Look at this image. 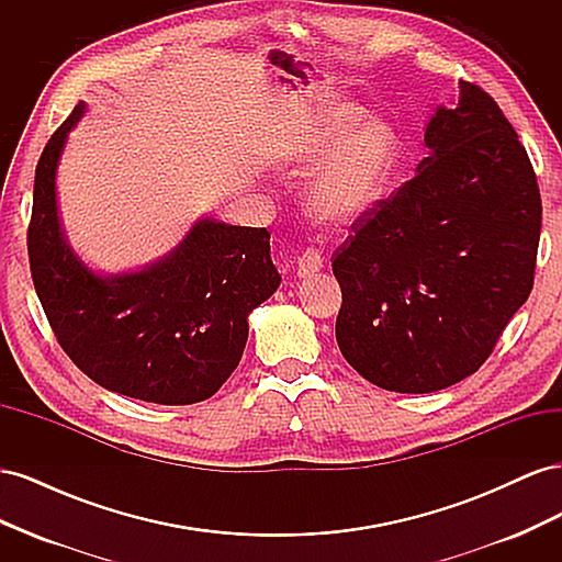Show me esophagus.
<instances>
[{
	"mask_svg": "<svg viewBox=\"0 0 562 562\" xmlns=\"http://www.w3.org/2000/svg\"><path fill=\"white\" fill-rule=\"evenodd\" d=\"M323 267V255L316 248H307L297 255V274L304 277H312L316 271H321Z\"/></svg>",
	"mask_w": 562,
	"mask_h": 562,
	"instance_id": "esophagus-1",
	"label": "esophagus"
}]
</instances>
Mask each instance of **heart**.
I'll return each instance as SVG.
<instances>
[{
	"mask_svg": "<svg viewBox=\"0 0 562 562\" xmlns=\"http://www.w3.org/2000/svg\"><path fill=\"white\" fill-rule=\"evenodd\" d=\"M361 110L335 103L316 114L293 145V173H316L307 190L310 213L328 225H351L380 209L401 164V140L384 122H361Z\"/></svg>",
	"mask_w": 562,
	"mask_h": 562,
	"instance_id": "obj_1",
	"label": "heart"
}]
</instances>
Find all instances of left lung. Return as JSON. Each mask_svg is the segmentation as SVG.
I'll return each mask as SVG.
<instances>
[{
    "mask_svg": "<svg viewBox=\"0 0 562 562\" xmlns=\"http://www.w3.org/2000/svg\"><path fill=\"white\" fill-rule=\"evenodd\" d=\"M429 157L333 255L347 363L398 394L473 375L535 283L541 196L499 105L459 81L427 124Z\"/></svg>",
    "mask_w": 562,
    "mask_h": 562,
    "instance_id": "8db88e82",
    "label": "left lung"
}]
</instances>
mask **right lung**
<instances>
[{
	"label": "right lung",
	"instance_id": "right-lung-1",
	"mask_svg": "<svg viewBox=\"0 0 562 562\" xmlns=\"http://www.w3.org/2000/svg\"><path fill=\"white\" fill-rule=\"evenodd\" d=\"M79 103L46 143L32 194L27 255L63 351L95 384L159 405L211 398L239 366L248 314L277 291L265 227L199 223L164 260L100 277L67 246L56 171Z\"/></svg>",
	"mask_w": 562,
	"mask_h": 562
}]
</instances>
